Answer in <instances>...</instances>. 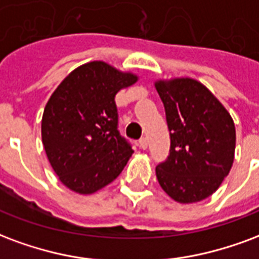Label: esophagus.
Instances as JSON below:
<instances>
[{
	"label": "esophagus",
	"instance_id": "esophagus-1",
	"mask_svg": "<svg viewBox=\"0 0 259 259\" xmlns=\"http://www.w3.org/2000/svg\"><path fill=\"white\" fill-rule=\"evenodd\" d=\"M139 144H140V148L147 149V147H148V140H147V137H143V139H140Z\"/></svg>",
	"mask_w": 259,
	"mask_h": 259
}]
</instances>
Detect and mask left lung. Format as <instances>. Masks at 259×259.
Listing matches in <instances>:
<instances>
[{
	"label": "left lung",
	"instance_id": "1",
	"mask_svg": "<svg viewBox=\"0 0 259 259\" xmlns=\"http://www.w3.org/2000/svg\"><path fill=\"white\" fill-rule=\"evenodd\" d=\"M170 132V154L156 178L178 203L208 198L231 171L236 130L225 107L200 82L176 78L155 82Z\"/></svg>",
	"mask_w": 259,
	"mask_h": 259
}]
</instances>
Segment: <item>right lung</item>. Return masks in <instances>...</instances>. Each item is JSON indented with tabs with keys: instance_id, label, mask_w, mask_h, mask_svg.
I'll use <instances>...</instances> for the list:
<instances>
[{
	"instance_id": "right-lung-1",
	"label": "right lung",
	"mask_w": 259,
	"mask_h": 259,
	"mask_svg": "<svg viewBox=\"0 0 259 259\" xmlns=\"http://www.w3.org/2000/svg\"><path fill=\"white\" fill-rule=\"evenodd\" d=\"M139 76L104 61H91L70 72L44 110L42 144L67 188L91 195L112 183L133 154L118 132L115 95Z\"/></svg>"
}]
</instances>
